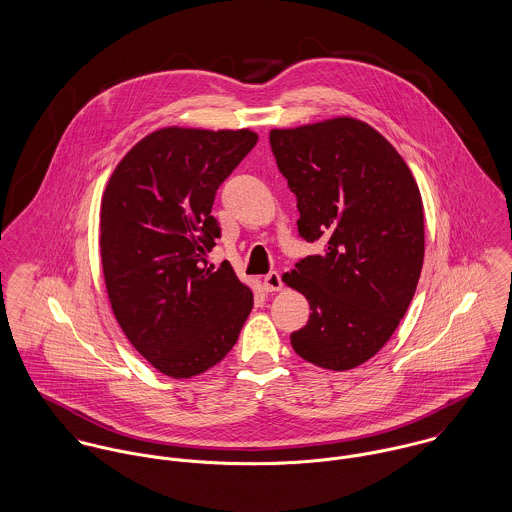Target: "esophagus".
<instances>
[{
	"mask_svg": "<svg viewBox=\"0 0 512 512\" xmlns=\"http://www.w3.org/2000/svg\"><path fill=\"white\" fill-rule=\"evenodd\" d=\"M263 288L267 292H277L283 288V281H281V275L277 271H271L265 279H263Z\"/></svg>",
	"mask_w": 512,
	"mask_h": 512,
	"instance_id": "obj_1",
	"label": "esophagus"
}]
</instances>
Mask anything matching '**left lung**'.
I'll list each match as a JSON object with an SVG mask.
<instances>
[{"label":"left lung","mask_w":512,"mask_h":512,"mask_svg":"<svg viewBox=\"0 0 512 512\" xmlns=\"http://www.w3.org/2000/svg\"><path fill=\"white\" fill-rule=\"evenodd\" d=\"M269 141L296 196L300 237L324 245L283 277L312 310L292 349L324 369H353L391 340L420 279L418 184L397 149L353 117L273 129Z\"/></svg>","instance_id":"1"}]
</instances>
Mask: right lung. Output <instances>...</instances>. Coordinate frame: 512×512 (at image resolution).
<instances>
[{
    "label": "right lung",
    "mask_w": 512,
    "mask_h": 512,
    "mask_svg": "<svg viewBox=\"0 0 512 512\" xmlns=\"http://www.w3.org/2000/svg\"><path fill=\"white\" fill-rule=\"evenodd\" d=\"M249 129L165 127L115 167L100 212V253L115 320L163 375L188 379L220 363L253 308L228 261L208 253L220 184L255 147Z\"/></svg>",
    "instance_id": "1"
}]
</instances>
